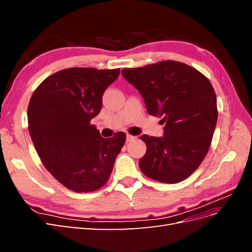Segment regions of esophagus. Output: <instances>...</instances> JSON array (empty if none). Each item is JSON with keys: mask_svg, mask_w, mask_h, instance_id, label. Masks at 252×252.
Here are the masks:
<instances>
[{"mask_svg": "<svg viewBox=\"0 0 252 252\" xmlns=\"http://www.w3.org/2000/svg\"><path fill=\"white\" fill-rule=\"evenodd\" d=\"M133 140H135V136H134V135L127 134V136H126V141H127V142H131V141H133Z\"/></svg>", "mask_w": 252, "mask_h": 252, "instance_id": "obj_1", "label": "esophagus"}]
</instances>
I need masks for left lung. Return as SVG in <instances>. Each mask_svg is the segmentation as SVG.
<instances>
[{
  "mask_svg": "<svg viewBox=\"0 0 252 252\" xmlns=\"http://www.w3.org/2000/svg\"><path fill=\"white\" fill-rule=\"evenodd\" d=\"M122 75L139 90L148 113L165 123L163 138L141 136L147 150L140 169L167 184L186 180L207 155L216 129L217 95L211 83L195 68L170 60L124 68Z\"/></svg>",
  "mask_w": 252,
  "mask_h": 252,
  "instance_id": "1",
  "label": "left lung"
}]
</instances>
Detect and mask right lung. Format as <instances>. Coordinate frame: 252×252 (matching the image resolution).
Returning <instances> with one entry per match:
<instances>
[{
	"instance_id": "obj_1",
	"label": "right lung",
	"mask_w": 252,
	"mask_h": 252,
	"mask_svg": "<svg viewBox=\"0 0 252 252\" xmlns=\"http://www.w3.org/2000/svg\"><path fill=\"white\" fill-rule=\"evenodd\" d=\"M119 74L120 68H67L45 79L29 101L28 130L37 155L55 179L74 192L103 187L125 144L124 132L104 139L90 123Z\"/></svg>"
}]
</instances>
